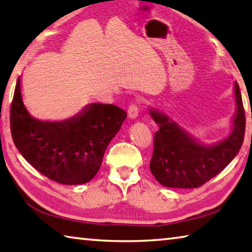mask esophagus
I'll return each mask as SVG.
<instances>
[{
	"instance_id": "1",
	"label": "esophagus",
	"mask_w": 252,
	"mask_h": 252,
	"mask_svg": "<svg viewBox=\"0 0 252 252\" xmlns=\"http://www.w3.org/2000/svg\"><path fill=\"white\" fill-rule=\"evenodd\" d=\"M139 111H140V106L138 103H131L127 108V114L131 119H135L139 116Z\"/></svg>"
}]
</instances>
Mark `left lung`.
<instances>
[{"mask_svg": "<svg viewBox=\"0 0 252 252\" xmlns=\"http://www.w3.org/2000/svg\"><path fill=\"white\" fill-rule=\"evenodd\" d=\"M237 113L233 129L227 139L216 146L199 144L176 122L158 111L150 114L159 130L153 136L150 170L162 186L169 188H199L220 173L233 160L244 142L246 116L240 89L234 83Z\"/></svg>", "mask_w": 252, "mask_h": 252, "instance_id": "left-lung-1", "label": "left lung"}]
</instances>
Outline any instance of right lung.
Returning <instances> with one entry per match:
<instances>
[{"label":"right lung","mask_w":252,"mask_h":252,"mask_svg":"<svg viewBox=\"0 0 252 252\" xmlns=\"http://www.w3.org/2000/svg\"><path fill=\"white\" fill-rule=\"evenodd\" d=\"M126 112L113 104L92 103L61 122L30 116L16 81L10 110L12 139L34 169L62 185H82L99 171L106 147L121 129Z\"/></svg>","instance_id":"add662e5"}]
</instances>
